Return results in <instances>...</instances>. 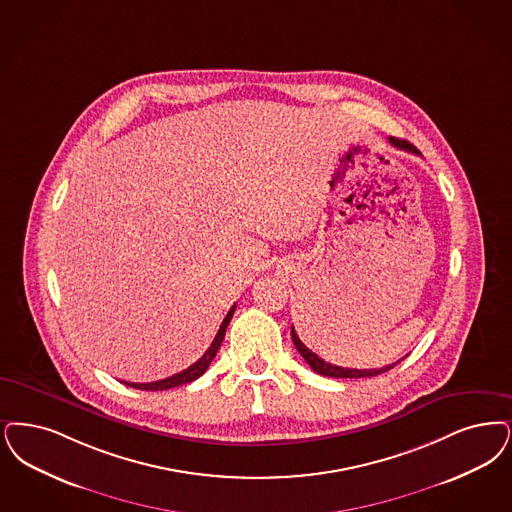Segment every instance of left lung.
<instances>
[{
  "mask_svg": "<svg viewBox=\"0 0 512 512\" xmlns=\"http://www.w3.org/2000/svg\"><path fill=\"white\" fill-rule=\"evenodd\" d=\"M389 143L392 146H396V148H400V150H408V152H413V154H419L417 152V148L413 146V144H409L408 141H402V139H394V137H390ZM291 339H293V343H295V347L297 350L301 352V356L307 360L308 366L314 369L316 373H320V375H324V377H335V379H362V377H375V375H381V373H385V371H389V369L394 368L396 364H390V366H385V368L381 369H350V368H341V366H333V364H328V362H324L318 354H314L312 350H308L305 345H303V341L299 339V335L295 333V328L291 326Z\"/></svg>",
  "mask_w": 512,
  "mask_h": 512,
  "instance_id": "obj_1",
  "label": "left lung"
}]
</instances>
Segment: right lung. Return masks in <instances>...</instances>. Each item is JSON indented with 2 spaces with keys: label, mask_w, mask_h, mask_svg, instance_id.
<instances>
[{
  "label": "right lung",
  "mask_w": 512,
  "mask_h": 512,
  "mask_svg": "<svg viewBox=\"0 0 512 512\" xmlns=\"http://www.w3.org/2000/svg\"><path fill=\"white\" fill-rule=\"evenodd\" d=\"M234 310H236V305L228 310V314H226L221 328L217 331V335H215L211 347L205 350L204 356H202L196 364H192L190 368L183 369L181 373H175V375H171V377H167V379H162V381H154V383H125V385H127V387H133V389L141 390H167L175 389V387L184 385V383H192V381H196L198 377H202L205 373V369L209 368V364L213 362L217 350L221 348V343H223V339H225L226 328H228V324H230V320H232Z\"/></svg>",
  "instance_id": "1"
}]
</instances>
